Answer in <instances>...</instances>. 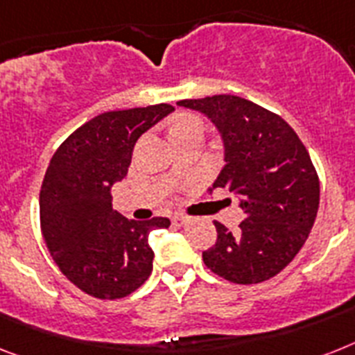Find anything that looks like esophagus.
Masks as SVG:
<instances>
[{"mask_svg":"<svg viewBox=\"0 0 355 355\" xmlns=\"http://www.w3.org/2000/svg\"><path fill=\"white\" fill-rule=\"evenodd\" d=\"M173 223L177 224V226H184V224L187 223V218L182 217V215H175V217H173Z\"/></svg>","mask_w":355,"mask_h":355,"instance_id":"1","label":"esophagus"}]
</instances>
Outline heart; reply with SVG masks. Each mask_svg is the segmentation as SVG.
Returning <instances> with one entry per match:
<instances>
[{
	"label": "heart",
	"instance_id": "obj_1",
	"mask_svg": "<svg viewBox=\"0 0 355 355\" xmlns=\"http://www.w3.org/2000/svg\"><path fill=\"white\" fill-rule=\"evenodd\" d=\"M191 128H202L200 125V122H198L197 118L195 116H180L177 120V122L173 123L171 131H180V129H191Z\"/></svg>",
	"mask_w": 355,
	"mask_h": 355
}]
</instances>
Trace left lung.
I'll list each match as a JSON object with an SVG mask.
<instances>
[{
  "label": "left lung",
  "mask_w": 355,
  "mask_h": 355,
  "mask_svg": "<svg viewBox=\"0 0 355 355\" xmlns=\"http://www.w3.org/2000/svg\"><path fill=\"white\" fill-rule=\"evenodd\" d=\"M177 103L215 125L226 164L209 191H232L246 213L237 232L215 223L217 243L202 253L204 264L237 284L272 279L297 255L318 217L319 178L306 148L281 116L244 98Z\"/></svg>",
  "instance_id": "obj_1"
}]
</instances>
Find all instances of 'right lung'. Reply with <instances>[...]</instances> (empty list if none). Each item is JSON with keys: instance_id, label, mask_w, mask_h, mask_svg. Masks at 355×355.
Returning <instances> with one entry per match:
<instances>
[{"instance_id": "add662e5", "label": "right lung", "mask_w": 355, "mask_h": 355, "mask_svg": "<svg viewBox=\"0 0 355 355\" xmlns=\"http://www.w3.org/2000/svg\"><path fill=\"white\" fill-rule=\"evenodd\" d=\"M173 111L158 103L98 114L49 162L40 191L43 239L63 275L93 297H125L151 275L149 233L171 223L122 217L111 187L128 175L138 138Z\"/></svg>"}]
</instances>
